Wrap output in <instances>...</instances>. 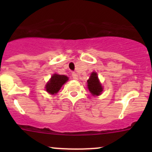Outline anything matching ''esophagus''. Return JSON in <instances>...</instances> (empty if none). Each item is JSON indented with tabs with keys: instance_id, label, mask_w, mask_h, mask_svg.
Wrapping results in <instances>:
<instances>
[{
	"instance_id": "esophagus-1",
	"label": "esophagus",
	"mask_w": 152,
	"mask_h": 152,
	"mask_svg": "<svg viewBox=\"0 0 152 152\" xmlns=\"http://www.w3.org/2000/svg\"><path fill=\"white\" fill-rule=\"evenodd\" d=\"M72 76H73V79H75V80H78L79 76H78L77 73H76L75 72H73V73H72Z\"/></svg>"
}]
</instances>
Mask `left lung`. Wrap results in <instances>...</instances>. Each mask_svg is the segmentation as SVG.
Instances as JSON below:
<instances>
[{
  "label": "left lung",
  "instance_id": "8db88e82",
  "mask_svg": "<svg viewBox=\"0 0 152 152\" xmlns=\"http://www.w3.org/2000/svg\"><path fill=\"white\" fill-rule=\"evenodd\" d=\"M87 87L93 96H99L103 91V87L99 82L96 72H93L90 75V79L87 80Z\"/></svg>",
  "mask_w": 152,
  "mask_h": 152
}]
</instances>
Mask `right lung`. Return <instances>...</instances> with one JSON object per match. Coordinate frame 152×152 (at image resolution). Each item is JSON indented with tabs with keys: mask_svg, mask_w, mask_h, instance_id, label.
I'll return each mask as SVG.
<instances>
[{
	"mask_svg": "<svg viewBox=\"0 0 152 152\" xmlns=\"http://www.w3.org/2000/svg\"><path fill=\"white\" fill-rule=\"evenodd\" d=\"M68 80V77L65 75H59L54 73L51 76L50 80L47 82L45 85L46 91L49 94H56L59 92L62 86Z\"/></svg>",
	"mask_w": 152,
	"mask_h": 152,
	"instance_id": "right-lung-1",
	"label": "right lung"
}]
</instances>
